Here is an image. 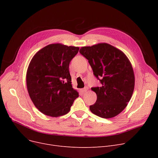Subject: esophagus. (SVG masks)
<instances>
[{
	"label": "esophagus",
	"mask_w": 158,
	"mask_h": 158,
	"mask_svg": "<svg viewBox=\"0 0 158 158\" xmlns=\"http://www.w3.org/2000/svg\"><path fill=\"white\" fill-rule=\"evenodd\" d=\"M87 89H88L87 88H83V89H81V92L82 93H85V92H87Z\"/></svg>",
	"instance_id": "esophagus-1"
}]
</instances>
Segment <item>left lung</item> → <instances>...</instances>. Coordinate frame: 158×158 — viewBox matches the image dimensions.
<instances>
[{"label": "left lung", "mask_w": 158, "mask_h": 158, "mask_svg": "<svg viewBox=\"0 0 158 158\" xmlns=\"http://www.w3.org/2000/svg\"><path fill=\"white\" fill-rule=\"evenodd\" d=\"M79 52L88 60L101 83L100 87L92 88L97 101L89 106L90 111L104 118L118 115L126 108L135 88L134 72L127 57L106 43L82 47Z\"/></svg>", "instance_id": "obj_1"}]
</instances>
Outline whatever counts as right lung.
I'll list each match as a JSON object with an SVG mask.
<instances>
[{
	"mask_svg": "<svg viewBox=\"0 0 158 158\" xmlns=\"http://www.w3.org/2000/svg\"><path fill=\"white\" fill-rule=\"evenodd\" d=\"M79 47L50 44L33 56L26 83L36 108L45 115L57 117L67 114L79 94L72 86L69 64Z\"/></svg>",
	"mask_w": 158,
	"mask_h": 158,
	"instance_id": "right-lung-1",
	"label": "right lung"
}]
</instances>
